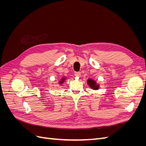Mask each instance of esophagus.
Masks as SVG:
<instances>
[{"label": "esophagus", "instance_id": "34e87169", "mask_svg": "<svg viewBox=\"0 0 146 146\" xmlns=\"http://www.w3.org/2000/svg\"><path fill=\"white\" fill-rule=\"evenodd\" d=\"M75 76L77 77H80L81 76V73L80 72H75L74 73Z\"/></svg>", "mask_w": 146, "mask_h": 146}]
</instances>
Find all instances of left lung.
I'll return each mask as SVG.
<instances>
[{
	"instance_id": "1",
	"label": "left lung",
	"mask_w": 146,
	"mask_h": 146,
	"mask_svg": "<svg viewBox=\"0 0 146 146\" xmlns=\"http://www.w3.org/2000/svg\"><path fill=\"white\" fill-rule=\"evenodd\" d=\"M88 85L90 86V87H91L92 89H94V90H98V89H99V85H97L96 84V82L94 81V80H92V79H90V78H89L88 80Z\"/></svg>"
}]
</instances>
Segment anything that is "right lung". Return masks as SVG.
Returning <instances> with one entry per match:
<instances>
[{"label":"right lung","mask_w":146,"mask_h":146,"mask_svg":"<svg viewBox=\"0 0 146 146\" xmlns=\"http://www.w3.org/2000/svg\"><path fill=\"white\" fill-rule=\"evenodd\" d=\"M65 80V78H61V80H60V82H59V83L60 84H62L63 82H64V81Z\"/></svg>","instance_id":"obj_1"}]
</instances>
